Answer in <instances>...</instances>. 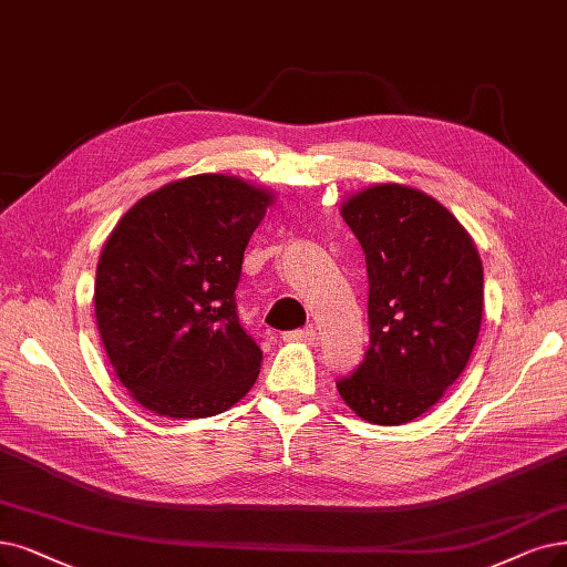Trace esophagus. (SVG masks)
Masks as SVG:
<instances>
[{
    "label": "esophagus",
    "instance_id": "34e87169",
    "mask_svg": "<svg viewBox=\"0 0 567 567\" xmlns=\"http://www.w3.org/2000/svg\"><path fill=\"white\" fill-rule=\"evenodd\" d=\"M286 342H305V344H313L316 339V330L313 328H302V330H292L284 334Z\"/></svg>",
    "mask_w": 567,
    "mask_h": 567
}]
</instances>
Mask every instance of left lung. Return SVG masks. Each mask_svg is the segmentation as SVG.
<instances>
[{
  "label": "left lung",
  "instance_id": "obj_1",
  "mask_svg": "<svg viewBox=\"0 0 567 567\" xmlns=\"http://www.w3.org/2000/svg\"><path fill=\"white\" fill-rule=\"evenodd\" d=\"M339 214L365 251L370 349L337 391L362 421L410 423L444 398L477 344L480 251L454 214L412 186L362 188Z\"/></svg>",
  "mask_w": 567,
  "mask_h": 567
}]
</instances>
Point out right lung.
Here are the masks:
<instances>
[{
  "label": "right lung",
  "mask_w": 567,
  "mask_h": 567,
  "mask_svg": "<svg viewBox=\"0 0 567 567\" xmlns=\"http://www.w3.org/2000/svg\"><path fill=\"white\" fill-rule=\"evenodd\" d=\"M275 193L230 174L172 181L132 205L104 241L95 319L118 381L169 419L228 412L262 351L237 319L246 244Z\"/></svg>",
  "instance_id": "1"
}]
</instances>
